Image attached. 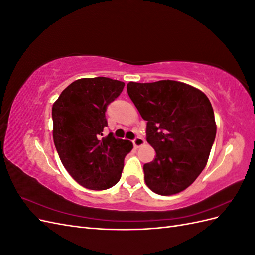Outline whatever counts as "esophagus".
Masks as SVG:
<instances>
[{"label":"esophagus","mask_w":255,"mask_h":255,"mask_svg":"<svg viewBox=\"0 0 255 255\" xmlns=\"http://www.w3.org/2000/svg\"><path fill=\"white\" fill-rule=\"evenodd\" d=\"M133 144H134V146H135L136 149L140 148L141 145L144 144V139H143V138H141V137H137L136 139L133 141Z\"/></svg>","instance_id":"34e87169"}]
</instances>
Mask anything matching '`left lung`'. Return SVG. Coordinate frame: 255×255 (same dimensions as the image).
<instances>
[{
	"label": "left lung",
	"instance_id": "8db88e82",
	"mask_svg": "<svg viewBox=\"0 0 255 255\" xmlns=\"http://www.w3.org/2000/svg\"><path fill=\"white\" fill-rule=\"evenodd\" d=\"M127 89L156 153L143 165L146 186L161 196L179 194L196 181L210 156L217 130L210 100L200 89L171 80L129 82Z\"/></svg>",
	"mask_w": 255,
	"mask_h": 255
}]
</instances>
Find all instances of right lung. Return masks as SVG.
Returning <instances> with one entry per match:
<instances>
[{"instance_id": "add662e5", "label": "right lung", "mask_w": 255, "mask_h": 255, "mask_svg": "<svg viewBox=\"0 0 255 255\" xmlns=\"http://www.w3.org/2000/svg\"><path fill=\"white\" fill-rule=\"evenodd\" d=\"M125 83L109 78H86L71 83L52 107L53 140L68 173L83 187L105 190L118 183L128 140L103 136L106 107Z\"/></svg>"}]
</instances>
